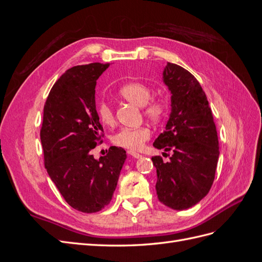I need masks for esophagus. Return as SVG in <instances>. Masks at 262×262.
<instances>
[{"instance_id":"esophagus-1","label":"esophagus","mask_w":262,"mask_h":262,"mask_svg":"<svg viewBox=\"0 0 262 262\" xmlns=\"http://www.w3.org/2000/svg\"><path fill=\"white\" fill-rule=\"evenodd\" d=\"M128 154L129 155H131L132 157H134V158H140L141 157V155L139 154V153H137V152H133V150H128Z\"/></svg>"}]
</instances>
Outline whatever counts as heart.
<instances>
[{"mask_svg":"<svg viewBox=\"0 0 262 262\" xmlns=\"http://www.w3.org/2000/svg\"><path fill=\"white\" fill-rule=\"evenodd\" d=\"M119 95L131 104L143 108L145 117L152 121H160L164 118L167 106L162 98H150L152 91L149 87L140 82H130L124 84ZM97 115L99 120L106 124L112 125L115 122L114 110L106 102H100L97 107ZM150 131L145 125L138 128H123L114 136V143L130 149H139L144 142L149 139Z\"/></svg>","mask_w":262,"mask_h":262,"instance_id":"b5f03b06","label":"heart"}]
</instances>
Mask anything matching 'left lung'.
<instances>
[{
	"label": "left lung",
	"instance_id": "1",
	"mask_svg": "<svg viewBox=\"0 0 262 262\" xmlns=\"http://www.w3.org/2000/svg\"><path fill=\"white\" fill-rule=\"evenodd\" d=\"M163 83L170 93V114L153 143L171 150L168 162L152 157L157 172L156 193L166 207L182 211L192 208L212 187L219 161L216 126L207 96L196 78L184 68L167 62Z\"/></svg>",
	"mask_w": 262,
	"mask_h": 262
}]
</instances>
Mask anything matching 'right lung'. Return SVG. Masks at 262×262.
<instances>
[{"label": "right lung", "instance_id": "add662e5", "mask_svg": "<svg viewBox=\"0 0 262 262\" xmlns=\"http://www.w3.org/2000/svg\"><path fill=\"white\" fill-rule=\"evenodd\" d=\"M109 63L69 69L51 89L43 108L40 140L48 175L73 209L95 213L112 201L125 162L122 147L92 155L104 131L95 99L98 77Z\"/></svg>", "mask_w": 262, "mask_h": 262}]
</instances>
